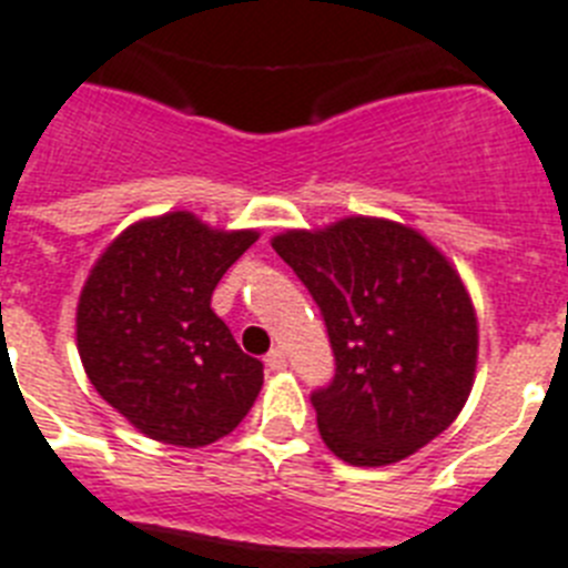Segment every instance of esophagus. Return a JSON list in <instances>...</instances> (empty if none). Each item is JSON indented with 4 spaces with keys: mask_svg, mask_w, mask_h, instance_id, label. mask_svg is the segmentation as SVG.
<instances>
[{
    "mask_svg": "<svg viewBox=\"0 0 568 568\" xmlns=\"http://www.w3.org/2000/svg\"><path fill=\"white\" fill-rule=\"evenodd\" d=\"M264 365H266V371H273V373L287 371V356H284L281 351H270L264 358Z\"/></svg>",
    "mask_w": 568,
    "mask_h": 568,
    "instance_id": "34e87169",
    "label": "esophagus"
}]
</instances>
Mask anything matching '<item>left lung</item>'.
<instances>
[{"mask_svg":"<svg viewBox=\"0 0 568 568\" xmlns=\"http://www.w3.org/2000/svg\"><path fill=\"white\" fill-rule=\"evenodd\" d=\"M270 244L322 307L336 353V379L313 394L324 445L382 468L443 434L468 402L479 353L477 310L448 255L376 215L284 230Z\"/></svg>","mask_w":568,"mask_h":568,"instance_id":"8db88e82","label":"left lung"}]
</instances>
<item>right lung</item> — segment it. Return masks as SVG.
<instances>
[{"instance_id":"right-lung-1","label":"right lung","mask_w":568,"mask_h":568,"mask_svg":"<svg viewBox=\"0 0 568 568\" xmlns=\"http://www.w3.org/2000/svg\"><path fill=\"white\" fill-rule=\"evenodd\" d=\"M258 235L174 210L129 224L91 264L77 302L80 362L149 439L203 448L258 399L264 367L212 310L217 281Z\"/></svg>"}]
</instances>
